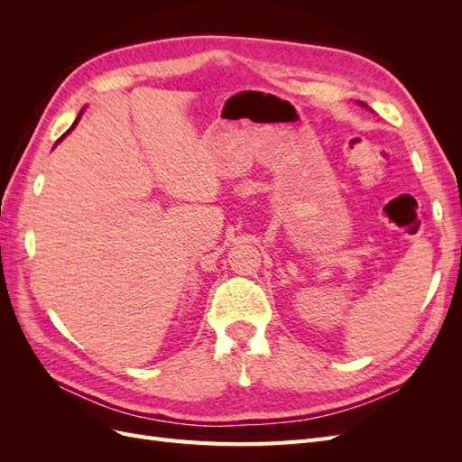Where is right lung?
Wrapping results in <instances>:
<instances>
[{
    "label": "right lung",
    "instance_id": "right-lung-1",
    "mask_svg": "<svg viewBox=\"0 0 462 462\" xmlns=\"http://www.w3.org/2000/svg\"><path fill=\"white\" fill-rule=\"evenodd\" d=\"M82 111H85V109H80V114H79V116H77V119H75V123H73V125H71V129H69V131H67V133H71V131H73V129H75V127H77V123H79V119H80V116H82ZM63 136H65V134H63Z\"/></svg>",
    "mask_w": 462,
    "mask_h": 462
}]
</instances>
